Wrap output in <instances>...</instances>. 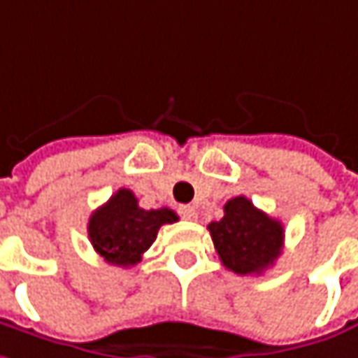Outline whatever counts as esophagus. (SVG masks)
<instances>
[{
    "label": "esophagus",
    "instance_id": "34e87169",
    "mask_svg": "<svg viewBox=\"0 0 358 358\" xmlns=\"http://www.w3.org/2000/svg\"><path fill=\"white\" fill-rule=\"evenodd\" d=\"M180 215H182L184 219H188V221H194V219H196V209L190 207V205H184V207H180Z\"/></svg>",
    "mask_w": 358,
    "mask_h": 358
}]
</instances>
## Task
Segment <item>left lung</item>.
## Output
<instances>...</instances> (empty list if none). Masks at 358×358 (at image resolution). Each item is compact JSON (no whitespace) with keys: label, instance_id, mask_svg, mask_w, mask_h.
I'll list each match as a JSON object with an SVG mask.
<instances>
[{"label":"left lung","instance_id":"left-lung-1","mask_svg":"<svg viewBox=\"0 0 358 358\" xmlns=\"http://www.w3.org/2000/svg\"><path fill=\"white\" fill-rule=\"evenodd\" d=\"M219 260L236 275H260L275 264L282 250L280 221L256 209L245 196L229 199L223 217L209 223Z\"/></svg>","mask_w":358,"mask_h":358}]
</instances>
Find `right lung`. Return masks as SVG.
<instances>
[{
    "instance_id": "add662e5",
    "label": "right lung",
    "mask_w": 358,
    "mask_h": 358,
    "mask_svg": "<svg viewBox=\"0 0 358 358\" xmlns=\"http://www.w3.org/2000/svg\"><path fill=\"white\" fill-rule=\"evenodd\" d=\"M178 215L164 209H141L129 188H118L87 221V236L94 250L114 266H133L155 242L166 223H176Z\"/></svg>"
}]
</instances>
